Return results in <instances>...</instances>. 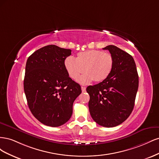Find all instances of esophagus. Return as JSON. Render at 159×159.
<instances>
[{
    "label": "esophagus",
    "instance_id": "obj_1",
    "mask_svg": "<svg viewBox=\"0 0 159 159\" xmlns=\"http://www.w3.org/2000/svg\"><path fill=\"white\" fill-rule=\"evenodd\" d=\"M81 91H82V92H85V91H86V88L82 86V87H81Z\"/></svg>",
    "mask_w": 159,
    "mask_h": 159
}]
</instances>
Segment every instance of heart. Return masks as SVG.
Masks as SVG:
<instances>
[{"mask_svg": "<svg viewBox=\"0 0 159 159\" xmlns=\"http://www.w3.org/2000/svg\"><path fill=\"white\" fill-rule=\"evenodd\" d=\"M64 64L67 73L73 80L78 79L85 71L86 74L78 81L81 84H88L93 80L99 83L106 80L112 71L114 60L109 53L89 50L78 53L75 59L67 57Z\"/></svg>", "mask_w": 159, "mask_h": 159, "instance_id": "1", "label": "heart"}]
</instances>
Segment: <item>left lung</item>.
<instances>
[{
    "instance_id": "8db88e82",
    "label": "left lung",
    "mask_w": 159,
    "mask_h": 159,
    "mask_svg": "<svg viewBox=\"0 0 159 159\" xmlns=\"http://www.w3.org/2000/svg\"><path fill=\"white\" fill-rule=\"evenodd\" d=\"M114 64L108 78L86 89L90 96L89 109L92 119L105 127L121 124L134 107L139 87V76L133 57L113 45L107 46Z\"/></svg>"
}]
</instances>
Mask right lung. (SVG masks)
I'll return each instance as SVG.
<instances>
[{"label": "right lung", "mask_w": 159, "mask_h": 159, "mask_svg": "<svg viewBox=\"0 0 159 159\" xmlns=\"http://www.w3.org/2000/svg\"><path fill=\"white\" fill-rule=\"evenodd\" d=\"M71 50L48 45L28 57L24 89L32 115L45 125L59 127L70 119L81 86L69 77L64 60Z\"/></svg>", "instance_id": "right-lung-1"}]
</instances>
